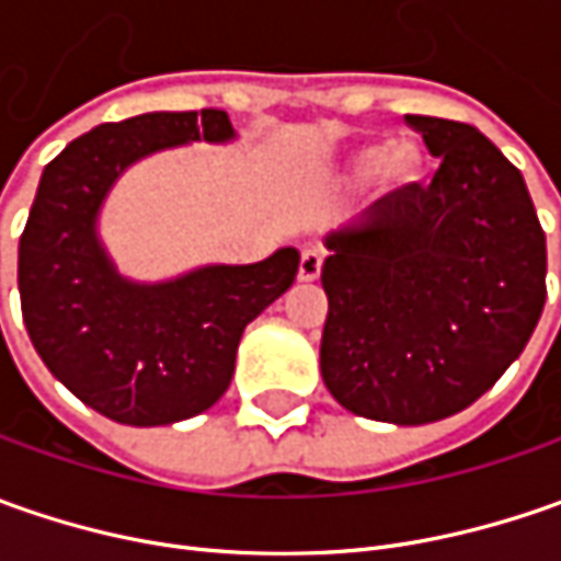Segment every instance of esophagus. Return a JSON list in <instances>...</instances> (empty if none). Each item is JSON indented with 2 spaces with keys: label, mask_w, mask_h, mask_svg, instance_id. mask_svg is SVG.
<instances>
[{
  "label": "esophagus",
  "mask_w": 561,
  "mask_h": 561,
  "mask_svg": "<svg viewBox=\"0 0 561 561\" xmlns=\"http://www.w3.org/2000/svg\"><path fill=\"white\" fill-rule=\"evenodd\" d=\"M321 265H324V252L321 249H306L299 255V280H318L321 277Z\"/></svg>",
  "instance_id": "1"
}]
</instances>
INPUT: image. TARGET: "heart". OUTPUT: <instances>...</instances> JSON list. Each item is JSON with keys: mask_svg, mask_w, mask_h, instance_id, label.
Returning a JSON list of instances; mask_svg holds the SVG:
<instances>
[{"mask_svg": "<svg viewBox=\"0 0 561 561\" xmlns=\"http://www.w3.org/2000/svg\"><path fill=\"white\" fill-rule=\"evenodd\" d=\"M356 168L358 171L375 168L377 178H380L383 184L409 186L419 181L421 156H419V149H415L409 140L390 142L387 149H383L380 142H371V146H365V149L356 156Z\"/></svg>", "mask_w": 561, "mask_h": 561, "instance_id": "b5f03b06", "label": "heart"}]
</instances>
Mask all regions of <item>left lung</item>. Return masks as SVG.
<instances>
[{"label": "left lung", "mask_w": 561, "mask_h": 561, "mask_svg": "<svg viewBox=\"0 0 561 561\" xmlns=\"http://www.w3.org/2000/svg\"><path fill=\"white\" fill-rule=\"evenodd\" d=\"M440 168L328 233L321 377L353 415L431 424L481 399L547 302L525 178L471 124L405 115Z\"/></svg>", "instance_id": "obj_1"}]
</instances>
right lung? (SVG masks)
<instances>
[{
    "label": "right lung",
    "instance_id": "add662e5",
    "mask_svg": "<svg viewBox=\"0 0 561 561\" xmlns=\"http://www.w3.org/2000/svg\"><path fill=\"white\" fill-rule=\"evenodd\" d=\"M233 137L221 108L149 112L93 127L39 178L18 247L21 312L46 368L105 419L156 427L211 409L230 387L247 324L290 290L293 247L255 265L137 284L99 240V208L130 164L181 142Z\"/></svg>",
    "mask_w": 561,
    "mask_h": 561
}]
</instances>
